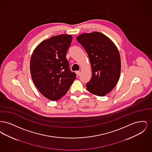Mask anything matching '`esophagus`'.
<instances>
[{
	"label": "esophagus",
	"instance_id": "1",
	"mask_svg": "<svg viewBox=\"0 0 152 152\" xmlns=\"http://www.w3.org/2000/svg\"><path fill=\"white\" fill-rule=\"evenodd\" d=\"M76 73L77 75V76H79L80 75V71H76Z\"/></svg>",
	"mask_w": 152,
	"mask_h": 152
}]
</instances>
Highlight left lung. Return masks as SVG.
<instances>
[{"label":"left lung","mask_w":152,"mask_h":152,"mask_svg":"<svg viewBox=\"0 0 152 152\" xmlns=\"http://www.w3.org/2000/svg\"><path fill=\"white\" fill-rule=\"evenodd\" d=\"M76 39L87 52L92 67V78L86 84L88 91L96 96H105L116 86L121 72V58L116 45L96 31L80 35Z\"/></svg>","instance_id":"left-lung-1"}]
</instances>
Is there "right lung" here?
Listing matches in <instances>:
<instances>
[{
    "mask_svg": "<svg viewBox=\"0 0 152 152\" xmlns=\"http://www.w3.org/2000/svg\"><path fill=\"white\" fill-rule=\"evenodd\" d=\"M72 40L71 35L52 36L39 44L31 56L32 81L39 92L52 101L64 96L76 79L66 58Z\"/></svg>",
    "mask_w": 152,
    "mask_h": 152,
    "instance_id": "obj_1",
    "label": "right lung"
}]
</instances>
